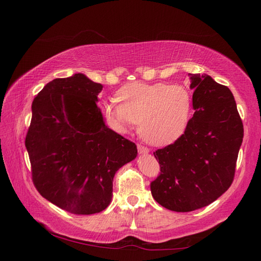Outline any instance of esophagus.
I'll return each mask as SVG.
<instances>
[{"label":"esophagus","mask_w":261,"mask_h":261,"mask_svg":"<svg viewBox=\"0 0 261 261\" xmlns=\"http://www.w3.org/2000/svg\"><path fill=\"white\" fill-rule=\"evenodd\" d=\"M138 151H139V153H148L149 149L142 145H138Z\"/></svg>","instance_id":"obj_1"}]
</instances>
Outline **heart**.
Listing matches in <instances>:
<instances>
[{
    "label": "heart",
    "instance_id": "obj_1",
    "mask_svg": "<svg viewBox=\"0 0 261 261\" xmlns=\"http://www.w3.org/2000/svg\"><path fill=\"white\" fill-rule=\"evenodd\" d=\"M120 103L104 105L108 120L119 130L139 124V132L152 145H165L177 139L187 125L192 96L184 86L132 83L116 94Z\"/></svg>",
    "mask_w": 261,
    "mask_h": 261
}]
</instances>
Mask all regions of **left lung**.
Here are the masks:
<instances>
[{
  "instance_id": "left-lung-1",
  "label": "left lung",
  "mask_w": 261,
  "mask_h": 261,
  "mask_svg": "<svg viewBox=\"0 0 261 261\" xmlns=\"http://www.w3.org/2000/svg\"><path fill=\"white\" fill-rule=\"evenodd\" d=\"M195 112L185 132L153 152L160 174L151 181L152 197L175 212L206 206L228 191L234 178L243 139L233 94L208 75L190 74Z\"/></svg>"
}]
</instances>
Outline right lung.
Returning a JSON list of instances; mask_svg holds the SVG:
<instances>
[{
  "label": "right lung",
  "mask_w": 261,
  "mask_h": 261,
  "mask_svg": "<svg viewBox=\"0 0 261 261\" xmlns=\"http://www.w3.org/2000/svg\"><path fill=\"white\" fill-rule=\"evenodd\" d=\"M102 88L75 74L49 82L32 102L25 148L33 185L73 214L107 208L115 173L138 153L134 142L105 125L96 104Z\"/></svg>",
  "instance_id": "right-lung-1"
}]
</instances>
